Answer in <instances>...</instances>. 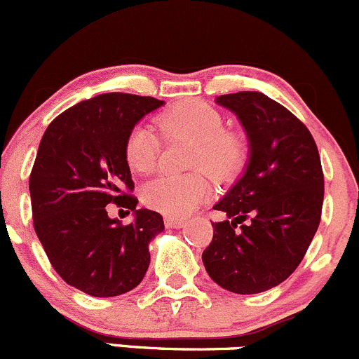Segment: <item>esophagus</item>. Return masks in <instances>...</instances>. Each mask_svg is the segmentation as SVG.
Returning <instances> with one entry per match:
<instances>
[{"instance_id": "esophagus-1", "label": "esophagus", "mask_w": 359, "mask_h": 359, "mask_svg": "<svg viewBox=\"0 0 359 359\" xmlns=\"http://www.w3.org/2000/svg\"><path fill=\"white\" fill-rule=\"evenodd\" d=\"M164 224H165V227H168V229H180V227H183L184 221H183V219H178V217H165Z\"/></svg>"}]
</instances>
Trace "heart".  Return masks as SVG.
Listing matches in <instances>:
<instances>
[{"mask_svg": "<svg viewBox=\"0 0 359 359\" xmlns=\"http://www.w3.org/2000/svg\"><path fill=\"white\" fill-rule=\"evenodd\" d=\"M165 140L194 142L190 150V168H202L183 176H157L142 188V202L149 209L171 217H183L198 203L209 198L212 191L210 172L215 180H233L248 161L245 137L224 128V118L209 104L190 99L169 107L156 119ZM161 154V138L147 125H137L125 140V159L137 172L156 169Z\"/></svg>", "mask_w": 359, "mask_h": 359, "instance_id": "obj_1", "label": "heart"}]
</instances>
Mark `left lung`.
I'll return each mask as SVG.
<instances>
[{"mask_svg": "<svg viewBox=\"0 0 359 359\" xmlns=\"http://www.w3.org/2000/svg\"><path fill=\"white\" fill-rule=\"evenodd\" d=\"M240 118L250 140L243 178L214 209V236L202 260L214 283L238 294L264 292L302 264L317 233L323 171L310 130L262 92L219 95Z\"/></svg>", "mask_w": 359, "mask_h": 359, "instance_id": "1", "label": "left lung"}]
</instances>
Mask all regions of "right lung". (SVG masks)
I'll use <instances>...</instances> for the list:
<instances>
[{
  "label": "right lung",
  "instance_id": "add662e5",
  "mask_svg": "<svg viewBox=\"0 0 359 359\" xmlns=\"http://www.w3.org/2000/svg\"><path fill=\"white\" fill-rule=\"evenodd\" d=\"M163 104L121 92L95 95L42 135L29 178L34 229L57 276L95 298L137 287L150 264L149 243L164 229L159 212L137 210L125 159L126 135ZM109 203L135 211V221L109 219Z\"/></svg>",
  "mask_w": 359,
  "mask_h": 359
}]
</instances>
